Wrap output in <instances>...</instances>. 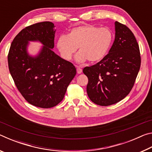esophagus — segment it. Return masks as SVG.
<instances>
[{
    "label": "esophagus",
    "mask_w": 152,
    "mask_h": 152,
    "mask_svg": "<svg viewBox=\"0 0 152 152\" xmlns=\"http://www.w3.org/2000/svg\"><path fill=\"white\" fill-rule=\"evenodd\" d=\"M76 71H77V73H78V74H81L82 72V70L81 68H77Z\"/></svg>",
    "instance_id": "1"
}]
</instances>
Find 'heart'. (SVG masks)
I'll return each instance as SVG.
<instances>
[{
    "label": "heart",
    "instance_id": "b5f03b06",
    "mask_svg": "<svg viewBox=\"0 0 152 152\" xmlns=\"http://www.w3.org/2000/svg\"><path fill=\"white\" fill-rule=\"evenodd\" d=\"M112 41L113 33L108 28L84 25L72 28L67 36H60L57 48L66 60H70L78 48L77 61L96 63L107 56Z\"/></svg>",
    "mask_w": 152,
    "mask_h": 152
}]
</instances>
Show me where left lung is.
Here are the masks:
<instances>
[{
	"mask_svg": "<svg viewBox=\"0 0 152 152\" xmlns=\"http://www.w3.org/2000/svg\"><path fill=\"white\" fill-rule=\"evenodd\" d=\"M115 38L109 53L99 62L85 67L86 91L98 105L109 106L121 101L132 91L141 66L140 48L126 25L115 23Z\"/></svg>",
	"mask_w": 152,
	"mask_h": 152,
	"instance_id": "1",
	"label": "left lung"
}]
</instances>
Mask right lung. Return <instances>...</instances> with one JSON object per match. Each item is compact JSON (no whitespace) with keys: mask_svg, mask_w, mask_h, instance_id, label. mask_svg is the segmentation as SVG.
Returning <instances> with one entry per match:
<instances>
[{"mask_svg":"<svg viewBox=\"0 0 152 152\" xmlns=\"http://www.w3.org/2000/svg\"><path fill=\"white\" fill-rule=\"evenodd\" d=\"M50 21L25 27L15 37L8 54L10 73L17 89L31 104L51 108L62 101L76 70L72 64L56 54V30ZM29 41L43 44L35 56L27 52Z\"/></svg>","mask_w":152,"mask_h":152,"instance_id":"add662e5","label":"right lung"}]
</instances>
